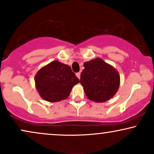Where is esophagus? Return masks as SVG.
<instances>
[{
	"instance_id": "1",
	"label": "esophagus",
	"mask_w": 154,
	"mask_h": 154,
	"mask_svg": "<svg viewBox=\"0 0 154 154\" xmlns=\"http://www.w3.org/2000/svg\"><path fill=\"white\" fill-rule=\"evenodd\" d=\"M75 75H76V76L79 78V79H80V78H81V72H78V73H76V74H75Z\"/></svg>"
}]
</instances>
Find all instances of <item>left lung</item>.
Returning <instances> with one entry per match:
<instances>
[{
	"label": "left lung",
	"mask_w": 154,
	"mask_h": 154,
	"mask_svg": "<svg viewBox=\"0 0 154 154\" xmlns=\"http://www.w3.org/2000/svg\"><path fill=\"white\" fill-rule=\"evenodd\" d=\"M81 83L88 99L104 102L114 96L120 83L119 73L113 66L100 58L83 63Z\"/></svg>",
	"instance_id": "obj_1"
}]
</instances>
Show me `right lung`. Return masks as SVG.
<instances>
[{
    "label": "right lung",
    "instance_id": "add662e5",
    "mask_svg": "<svg viewBox=\"0 0 154 154\" xmlns=\"http://www.w3.org/2000/svg\"><path fill=\"white\" fill-rule=\"evenodd\" d=\"M40 96L49 102H57L68 97L74 85L80 82L69 66L53 61L40 69L35 77Z\"/></svg>",
    "mask_w": 154,
    "mask_h": 154
}]
</instances>
